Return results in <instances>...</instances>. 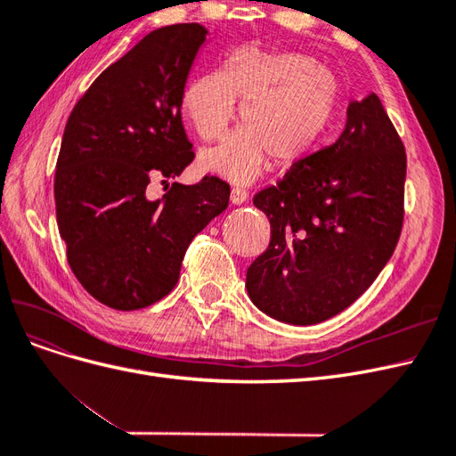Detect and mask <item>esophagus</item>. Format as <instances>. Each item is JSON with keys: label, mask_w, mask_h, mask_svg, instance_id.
<instances>
[{"label": "esophagus", "mask_w": 456, "mask_h": 456, "mask_svg": "<svg viewBox=\"0 0 456 456\" xmlns=\"http://www.w3.org/2000/svg\"><path fill=\"white\" fill-rule=\"evenodd\" d=\"M247 198H249V194H247V191L243 190V188H232V191H230V201L233 203V205H243L245 201H247Z\"/></svg>", "instance_id": "esophagus-1"}]
</instances>
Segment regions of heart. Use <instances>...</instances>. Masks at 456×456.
Listing matches in <instances>:
<instances>
[{
  "instance_id": "1",
  "label": "heart",
  "mask_w": 456,
  "mask_h": 456,
  "mask_svg": "<svg viewBox=\"0 0 456 456\" xmlns=\"http://www.w3.org/2000/svg\"><path fill=\"white\" fill-rule=\"evenodd\" d=\"M243 106L245 129L200 154V167L233 184H251L270 159L295 167L308 159L333 126L340 81L302 53L243 47L224 72L191 79L183 112L203 141H218Z\"/></svg>"
}]
</instances>
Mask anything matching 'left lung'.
Returning a JSON list of instances; mask_svg holds the SVG:
<instances>
[{"label":"left lung","instance_id":"8db88e82","mask_svg":"<svg viewBox=\"0 0 456 456\" xmlns=\"http://www.w3.org/2000/svg\"><path fill=\"white\" fill-rule=\"evenodd\" d=\"M335 144L258 191L270 245L247 293L273 320L314 325L346 310L390 260L403 224L407 158L375 93L354 101Z\"/></svg>","mask_w":456,"mask_h":456}]
</instances>
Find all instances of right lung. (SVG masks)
Here are the masks:
<instances>
[{"mask_svg": "<svg viewBox=\"0 0 456 456\" xmlns=\"http://www.w3.org/2000/svg\"><path fill=\"white\" fill-rule=\"evenodd\" d=\"M207 30L163 26L93 81L66 121L54 171V205L77 281L102 305L139 310L173 291L190 241L228 207L218 176L173 183L150 198L154 178L194 159L183 94Z\"/></svg>", "mask_w": 456, "mask_h": 456, "instance_id": "obj_1", "label": "right lung"}]
</instances>
